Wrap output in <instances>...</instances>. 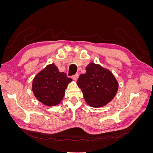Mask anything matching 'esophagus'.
Instances as JSON below:
<instances>
[{
    "label": "esophagus",
    "instance_id": "obj_1",
    "mask_svg": "<svg viewBox=\"0 0 153 153\" xmlns=\"http://www.w3.org/2000/svg\"><path fill=\"white\" fill-rule=\"evenodd\" d=\"M72 78L75 81H76L77 79L78 78V74H75V75H73L72 76Z\"/></svg>",
    "mask_w": 153,
    "mask_h": 153
}]
</instances>
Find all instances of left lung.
I'll use <instances>...</instances> for the list:
<instances>
[{
  "mask_svg": "<svg viewBox=\"0 0 153 153\" xmlns=\"http://www.w3.org/2000/svg\"><path fill=\"white\" fill-rule=\"evenodd\" d=\"M85 102L92 107H102L110 103L118 91L119 84L113 73L100 64L90 63L86 73L77 80Z\"/></svg>",
  "mask_w": 153,
  "mask_h": 153,
  "instance_id": "obj_1",
  "label": "left lung"
}]
</instances>
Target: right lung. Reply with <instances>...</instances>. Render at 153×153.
Listing matches in <instances>:
<instances>
[{"mask_svg":"<svg viewBox=\"0 0 153 153\" xmlns=\"http://www.w3.org/2000/svg\"><path fill=\"white\" fill-rule=\"evenodd\" d=\"M72 79L65 73L59 72L52 63L48 64L35 76L32 90L39 101L46 106H55L61 102L68 85Z\"/></svg>","mask_w":153,"mask_h":153,"instance_id":"add662e5","label":"right lung"}]
</instances>
